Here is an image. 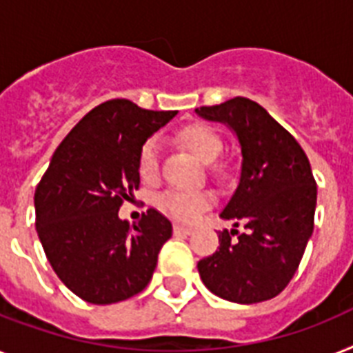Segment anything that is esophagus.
I'll return each instance as SVG.
<instances>
[{
    "label": "esophagus",
    "mask_w": 353,
    "mask_h": 353,
    "mask_svg": "<svg viewBox=\"0 0 353 353\" xmlns=\"http://www.w3.org/2000/svg\"><path fill=\"white\" fill-rule=\"evenodd\" d=\"M174 234H176V236H190L192 228L185 225H174Z\"/></svg>",
    "instance_id": "34e87169"
}]
</instances>
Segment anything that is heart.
Here are the masks:
<instances>
[{"label": "heart", "mask_w": 353, "mask_h": 353, "mask_svg": "<svg viewBox=\"0 0 353 353\" xmlns=\"http://www.w3.org/2000/svg\"><path fill=\"white\" fill-rule=\"evenodd\" d=\"M179 141L194 152L203 163L216 161L223 148V141L214 128L192 123L179 130ZM137 170L145 181H154L159 176V143L156 137H148L137 154ZM157 205L170 216L181 221H196L203 212L212 205V194L208 192L167 190L157 196Z\"/></svg>", "instance_id": "1"}]
</instances>
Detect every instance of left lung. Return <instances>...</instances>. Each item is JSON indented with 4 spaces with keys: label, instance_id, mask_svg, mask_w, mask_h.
Here are the masks:
<instances>
[{
    "label": "left lung",
    "instance_id": "8db88e82",
    "mask_svg": "<svg viewBox=\"0 0 353 353\" xmlns=\"http://www.w3.org/2000/svg\"><path fill=\"white\" fill-rule=\"evenodd\" d=\"M225 123L241 147V177L219 216L247 232H219V248L197 263L201 281L221 299L252 305L276 297L297 272L314 232L317 185L296 137L248 97L196 108Z\"/></svg>",
    "mask_w": 353,
    "mask_h": 353
}]
</instances>
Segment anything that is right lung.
I'll use <instances>...</instances> for the list:
<instances>
[{
  "label": "right lung",
  "mask_w": 353,
  "mask_h": 353,
  "mask_svg": "<svg viewBox=\"0 0 353 353\" xmlns=\"http://www.w3.org/2000/svg\"><path fill=\"white\" fill-rule=\"evenodd\" d=\"M176 110L110 99L88 112L56 148L34 194L43 250L68 290L92 305L136 296L150 283L172 225L154 208L132 225L117 216L139 188L137 154Z\"/></svg>",
  "instance_id": "add662e5"
}]
</instances>
